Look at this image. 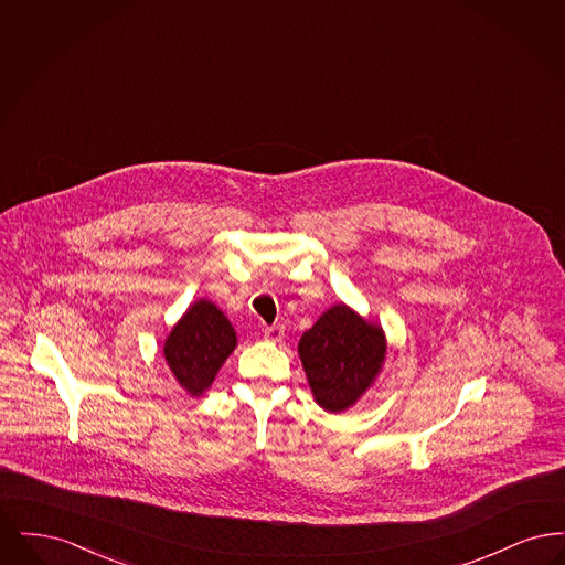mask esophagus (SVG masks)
I'll list each match as a JSON object with an SVG mask.
<instances>
[{
	"instance_id": "34e87169",
	"label": "esophagus",
	"mask_w": 565,
	"mask_h": 565,
	"mask_svg": "<svg viewBox=\"0 0 565 565\" xmlns=\"http://www.w3.org/2000/svg\"><path fill=\"white\" fill-rule=\"evenodd\" d=\"M284 337V328L281 326H267L265 328V339L270 343H279Z\"/></svg>"
}]
</instances>
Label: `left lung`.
Wrapping results in <instances>:
<instances>
[{
  "mask_svg": "<svg viewBox=\"0 0 565 565\" xmlns=\"http://www.w3.org/2000/svg\"><path fill=\"white\" fill-rule=\"evenodd\" d=\"M385 355L383 328L345 302L326 309L298 341L311 394L328 413H343L358 403L381 375Z\"/></svg>",
  "mask_w": 565,
  "mask_h": 565,
  "instance_id": "1",
  "label": "left lung"
}]
</instances>
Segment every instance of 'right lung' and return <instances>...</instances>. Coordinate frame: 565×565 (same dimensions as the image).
Segmentation results:
<instances>
[{
  "label": "right lung",
  "mask_w": 565,
  "mask_h": 565,
  "mask_svg": "<svg viewBox=\"0 0 565 565\" xmlns=\"http://www.w3.org/2000/svg\"><path fill=\"white\" fill-rule=\"evenodd\" d=\"M235 348L237 332L233 323L210 298H199L169 330L162 355L180 387L199 398L212 387L217 371Z\"/></svg>",
  "instance_id": "right-lung-1"
}]
</instances>
